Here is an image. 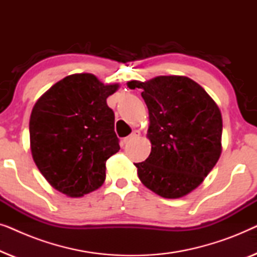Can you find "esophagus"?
<instances>
[{"mask_svg": "<svg viewBox=\"0 0 257 257\" xmlns=\"http://www.w3.org/2000/svg\"><path fill=\"white\" fill-rule=\"evenodd\" d=\"M139 136H140V132H139V131H133V132L131 133V135H130L128 137H126V138L122 139V143H124V144H127L128 142H131V140L136 139V138H138Z\"/></svg>", "mask_w": 257, "mask_h": 257, "instance_id": "esophagus-1", "label": "esophagus"}]
</instances>
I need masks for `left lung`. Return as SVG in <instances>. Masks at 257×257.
I'll list each match as a JSON object with an SVG mask.
<instances>
[{
	"mask_svg": "<svg viewBox=\"0 0 257 257\" xmlns=\"http://www.w3.org/2000/svg\"><path fill=\"white\" fill-rule=\"evenodd\" d=\"M143 89L149 108L151 153L135 164L144 186L179 199L202 184L222 151V115L205 89L185 76H158L127 83Z\"/></svg>",
	"mask_w": 257,
	"mask_h": 257,
	"instance_id": "obj_1",
	"label": "left lung"
}]
</instances>
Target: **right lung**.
<instances>
[{"label":"right lung","instance_id":"add662e5","mask_svg":"<svg viewBox=\"0 0 257 257\" xmlns=\"http://www.w3.org/2000/svg\"><path fill=\"white\" fill-rule=\"evenodd\" d=\"M119 84L92 73H75L54 84L31 111V156L55 189L71 198L96 191L106 177V160L120 150L114 113L106 98Z\"/></svg>","mask_w":257,"mask_h":257}]
</instances>
